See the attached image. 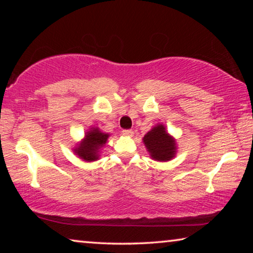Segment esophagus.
I'll return each instance as SVG.
<instances>
[{
  "instance_id": "34e87169",
  "label": "esophagus",
  "mask_w": 253,
  "mask_h": 253,
  "mask_svg": "<svg viewBox=\"0 0 253 253\" xmlns=\"http://www.w3.org/2000/svg\"><path fill=\"white\" fill-rule=\"evenodd\" d=\"M123 135L124 136H132L134 135V131H132L131 129H123Z\"/></svg>"
}]
</instances>
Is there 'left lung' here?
I'll list each match as a JSON object with an SVG mask.
<instances>
[{
    "mask_svg": "<svg viewBox=\"0 0 253 253\" xmlns=\"http://www.w3.org/2000/svg\"><path fill=\"white\" fill-rule=\"evenodd\" d=\"M145 146L151 153L152 158L156 161L165 162L174 157L175 140L165 130L163 125H157L144 136Z\"/></svg>",
    "mask_w": 253,
    "mask_h": 253,
    "instance_id": "left-lung-1",
    "label": "left lung"
}]
</instances>
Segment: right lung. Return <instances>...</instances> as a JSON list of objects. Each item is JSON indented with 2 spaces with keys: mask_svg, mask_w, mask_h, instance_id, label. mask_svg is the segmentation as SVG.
<instances>
[{
  "mask_svg": "<svg viewBox=\"0 0 253 253\" xmlns=\"http://www.w3.org/2000/svg\"><path fill=\"white\" fill-rule=\"evenodd\" d=\"M108 134L101 132L98 128H92L88 134L85 135V138L83 140L78 147L75 149L77 155L87 162L98 160V152H99L102 145L106 144Z\"/></svg>",
  "mask_w": 253,
  "mask_h": 253,
  "instance_id": "right-lung-1",
  "label": "right lung"
}]
</instances>
